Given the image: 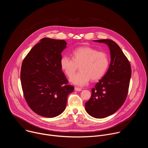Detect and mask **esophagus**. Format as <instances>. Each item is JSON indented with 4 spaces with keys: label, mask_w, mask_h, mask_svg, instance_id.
<instances>
[{
    "label": "esophagus",
    "mask_w": 148,
    "mask_h": 148,
    "mask_svg": "<svg viewBox=\"0 0 148 148\" xmlns=\"http://www.w3.org/2000/svg\"><path fill=\"white\" fill-rule=\"evenodd\" d=\"M74 90H75V91H80L82 90V89H81V88H78V87H75Z\"/></svg>",
    "instance_id": "esophagus-1"
}]
</instances>
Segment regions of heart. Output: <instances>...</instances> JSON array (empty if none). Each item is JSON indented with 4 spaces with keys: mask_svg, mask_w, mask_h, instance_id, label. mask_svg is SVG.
Returning a JSON list of instances; mask_svg holds the SVG:
<instances>
[{
    "mask_svg": "<svg viewBox=\"0 0 148 148\" xmlns=\"http://www.w3.org/2000/svg\"><path fill=\"white\" fill-rule=\"evenodd\" d=\"M108 65L109 58L106 53L88 46L75 49L73 58L64 55L60 60L62 70L69 77L80 66L81 71L70 78L73 84L79 86L86 85L91 79H99L106 72Z\"/></svg>",
    "mask_w": 148,
    "mask_h": 148,
    "instance_id": "heart-1",
    "label": "heart"
}]
</instances>
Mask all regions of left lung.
Returning a JSON list of instances; mask_svg holds the SVG:
<instances>
[{"label":"left lung","instance_id":"1","mask_svg":"<svg viewBox=\"0 0 148 148\" xmlns=\"http://www.w3.org/2000/svg\"><path fill=\"white\" fill-rule=\"evenodd\" d=\"M107 44L110 50L111 63L107 73L91 90L90 99L86 102L87 113L94 118H103L116 111L127 97L131 77V67L119 46L110 39L94 40Z\"/></svg>","mask_w":148,"mask_h":148}]
</instances>
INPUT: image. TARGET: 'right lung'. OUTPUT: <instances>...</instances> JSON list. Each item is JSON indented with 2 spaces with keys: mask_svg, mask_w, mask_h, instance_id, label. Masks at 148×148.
I'll list each match as a JSON object with an SVG mask.
<instances>
[{
  "mask_svg": "<svg viewBox=\"0 0 148 148\" xmlns=\"http://www.w3.org/2000/svg\"><path fill=\"white\" fill-rule=\"evenodd\" d=\"M64 40L43 38L24 58L20 79L24 97L37 114L53 118L64 111L69 94L74 87L61 70V52L66 47Z\"/></svg>",
  "mask_w": 148,
  "mask_h": 148,
  "instance_id": "add662e5",
  "label": "right lung"
}]
</instances>
